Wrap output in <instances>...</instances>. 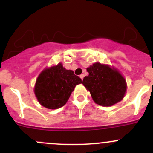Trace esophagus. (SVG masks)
<instances>
[{
	"mask_svg": "<svg viewBox=\"0 0 153 153\" xmlns=\"http://www.w3.org/2000/svg\"><path fill=\"white\" fill-rule=\"evenodd\" d=\"M84 76H85V75H84V74H81V75H80V78H81V79H82H82H83Z\"/></svg>",
	"mask_w": 153,
	"mask_h": 153,
	"instance_id": "34e87169",
	"label": "esophagus"
}]
</instances>
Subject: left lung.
<instances>
[{
	"label": "left lung",
	"mask_w": 153,
	"mask_h": 153,
	"mask_svg": "<svg viewBox=\"0 0 153 153\" xmlns=\"http://www.w3.org/2000/svg\"><path fill=\"white\" fill-rule=\"evenodd\" d=\"M87 71L89 75L84 77L82 84L97 104L109 106L123 99L127 86L117 71L99 63L90 65Z\"/></svg>",
	"instance_id": "left-lung-1"
}]
</instances>
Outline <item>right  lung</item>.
Here are the masks:
<instances>
[{
  "label": "right lung",
  "mask_w": 153,
  "mask_h": 153,
  "mask_svg": "<svg viewBox=\"0 0 153 153\" xmlns=\"http://www.w3.org/2000/svg\"><path fill=\"white\" fill-rule=\"evenodd\" d=\"M80 83L82 79L79 76L59 63L40 74L34 92L42 106L47 109H56L66 103L76 85Z\"/></svg>",
  "instance_id": "right-lung-1"
}]
</instances>
